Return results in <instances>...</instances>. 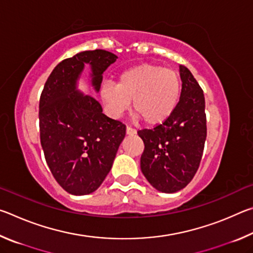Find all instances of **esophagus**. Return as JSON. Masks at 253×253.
Returning <instances> with one entry per match:
<instances>
[{"mask_svg":"<svg viewBox=\"0 0 253 253\" xmlns=\"http://www.w3.org/2000/svg\"><path fill=\"white\" fill-rule=\"evenodd\" d=\"M126 134L127 135H135L136 134V130L134 129V128H131V127H127L126 128Z\"/></svg>","mask_w":253,"mask_h":253,"instance_id":"obj_1","label":"esophagus"}]
</instances>
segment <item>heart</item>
<instances>
[{
  "label": "heart",
  "mask_w": 253,
  "mask_h": 253,
  "mask_svg": "<svg viewBox=\"0 0 253 253\" xmlns=\"http://www.w3.org/2000/svg\"><path fill=\"white\" fill-rule=\"evenodd\" d=\"M182 83L176 71L143 63L124 70L117 84L107 83L100 98L111 117L117 118L129 107L146 125L155 126L172 116L181 99Z\"/></svg>",
  "instance_id": "heart-1"
}]
</instances>
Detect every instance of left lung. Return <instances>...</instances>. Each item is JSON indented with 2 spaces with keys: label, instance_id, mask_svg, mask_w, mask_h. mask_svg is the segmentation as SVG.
I'll use <instances>...</instances> for the list:
<instances>
[{
  "label": "left lung",
  "instance_id": "obj_1",
  "mask_svg": "<svg viewBox=\"0 0 253 253\" xmlns=\"http://www.w3.org/2000/svg\"><path fill=\"white\" fill-rule=\"evenodd\" d=\"M179 76L181 99L172 116L153 129L137 132L145 145L140 169L163 193H175L192 181L207 139L203 90L186 67L179 66Z\"/></svg>",
  "mask_w": 253,
  "mask_h": 253
}]
</instances>
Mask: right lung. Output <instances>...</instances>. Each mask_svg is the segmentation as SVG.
<instances>
[{
  "mask_svg": "<svg viewBox=\"0 0 253 253\" xmlns=\"http://www.w3.org/2000/svg\"><path fill=\"white\" fill-rule=\"evenodd\" d=\"M117 55L88 50L59 63L40 97L41 146L55 181L72 195L95 192L110 172L126 127L102 114L95 98L78 90V80L90 67V84L99 91L102 75Z\"/></svg>",
  "mask_w": 253,
  "mask_h": 253,
  "instance_id": "right-lung-1",
  "label": "right lung"
}]
</instances>
